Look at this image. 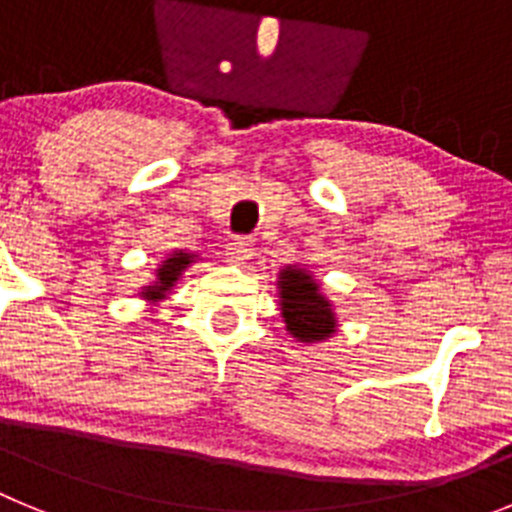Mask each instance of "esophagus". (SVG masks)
<instances>
[{
    "label": "esophagus",
    "instance_id": "esophagus-1",
    "mask_svg": "<svg viewBox=\"0 0 512 512\" xmlns=\"http://www.w3.org/2000/svg\"><path fill=\"white\" fill-rule=\"evenodd\" d=\"M225 259L233 266L248 264V261L253 259V243L246 241V238H238V241H233L225 248Z\"/></svg>",
    "mask_w": 512,
    "mask_h": 512
}]
</instances>
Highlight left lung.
<instances>
[{
	"label": "left lung",
	"mask_w": 512,
	"mask_h": 512,
	"mask_svg": "<svg viewBox=\"0 0 512 512\" xmlns=\"http://www.w3.org/2000/svg\"><path fill=\"white\" fill-rule=\"evenodd\" d=\"M277 297L284 330L302 346H315L338 333L333 300L323 295L320 282L307 264H287L279 269Z\"/></svg>",
	"instance_id": "8db88e82"
}]
</instances>
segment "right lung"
Segmentation results:
<instances>
[{"instance_id": "1", "label": "right lung", "mask_w": 512, "mask_h": 512, "mask_svg": "<svg viewBox=\"0 0 512 512\" xmlns=\"http://www.w3.org/2000/svg\"><path fill=\"white\" fill-rule=\"evenodd\" d=\"M197 259H200L197 253L179 251V248L171 253H166L164 261L156 266V277L138 289L140 300H146L151 307H156L158 302L169 300V295L176 289V284H179V279H182L184 271H187Z\"/></svg>"}]
</instances>
